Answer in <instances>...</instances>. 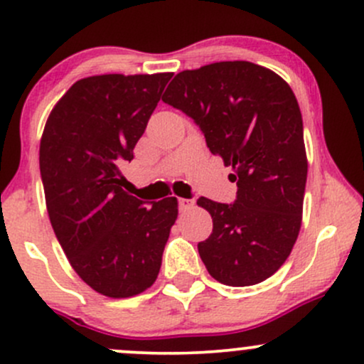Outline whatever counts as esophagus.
Segmentation results:
<instances>
[{"instance_id": "esophagus-1", "label": "esophagus", "mask_w": 364, "mask_h": 364, "mask_svg": "<svg viewBox=\"0 0 364 364\" xmlns=\"http://www.w3.org/2000/svg\"><path fill=\"white\" fill-rule=\"evenodd\" d=\"M178 205L179 210H190V208L195 205V202L190 198H178Z\"/></svg>"}]
</instances>
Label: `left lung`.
Here are the masks:
<instances>
[{
  "label": "left lung",
  "instance_id": "obj_1",
  "mask_svg": "<svg viewBox=\"0 0 364 364\" xmlns=\"http://www.w3.org/2000/svg\"><path fill=\"white\" fill-rule=\"evenodd\" d=\"M162 101L190 116L210 152L235 171V202H196L214 223L198 243L208 274L235 287L265 281L287 260L301 228L308 161L294 92L272 70L220 61L178 73Z\"/></svg>",
  "mask_w": 364,
  "mask_h": 364
}]
</instances>
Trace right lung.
Instances as JSON below:
<instances>
[{
	"label": "right lung",
	"mask_w": 364,
	"mask_h": 364,
	"mask_svg": "<svg viewBox=\"0 0 364 364\" xmlns=\"http://www.w3.org/2000/svg\"><path fill=\"white\" fill-rule=\"evenodd\" d=\"M171 73L97 75L70 87L49 114L39 166L51 225L73 270L107 298L156 282L178 200L124 191L133 159Z\"/></svg>",
	"instance_id": "1"
}]
</instances>
